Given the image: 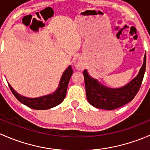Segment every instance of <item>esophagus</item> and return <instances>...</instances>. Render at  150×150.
Masks as SVG:
<instances>
[{
	"label": "esophagus",
	"mask_w": 150,
	"mask_h": 150,
	"mask_svg": "<svg viewBox=\"0 0 150 150\" xmlns=\"http://www.w3.org/2000/svg\"><path fill=\"white\" fill-rule=\"evenodd\" d=\"M75 67H76V69H79V70H82L83 69V65L82 63L78 62L76 64V65H75Z\"/></svg>",
	"instance_id": "obj_1"
}]
</instances>
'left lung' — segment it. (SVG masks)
<instances>
[{
  "instance_id": "obj_1",
  "label": "left lung",
  "mask_w": 150,
  "mask_h": 150,
  "mask_svg": "<svg viewBox=\"0 0 150 150\" xmlns=\"http://www.w3.org/2000/svg\"><path fill=\"white\" fill-rule=\"evenodd\" d=\"M146 69V55L138 75L129 83L120 88H110L91 78L86 69L83 71L86 93L88 102L93 107L112 110L119 108L133 100L139 90Z\"/></svg>"
}]
</instances>
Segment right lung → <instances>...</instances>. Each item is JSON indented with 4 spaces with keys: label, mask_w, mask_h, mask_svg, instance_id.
<instances>
[{
    "label": "right lung",
    "mask_w": 150,
    "mask_h": 150,
    "mask_svg": "<svg viewBox=\"0 0 150 150\" xmlns=\"http://www.w3.org/2000/svg\"><path fill=\"white\" fill-rule=\"evenodd\" d=\"M72 72H73V70L72 69V67H68V68L64 71L62 76L58 88L54 93L50 95H47V96H41V97L35 98V99H30V98L20 96L12 88L10 84H8V86L15 97L21 103L28 106L30 108L34 109V110H48V109L52 108V107L59 105L63 102L66 96L67 86L69 83V79L72 75Z\"/></svg>",
    "instance_id": "obj_1"
}]
</instances>
